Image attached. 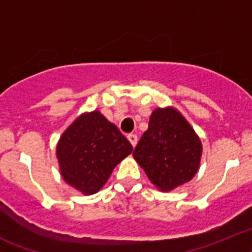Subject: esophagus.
Here are the masks:
<instances>
[{
  "instance_id": "obj_1",
  "label": "esophagus",
  "mask_w": 252,
  "mask_h": 252,
  "mask_svg": "<svg viewBox=\"0 0 252 252\" xmlns=\"http://www.w3.org/2000/svg\"><path fill=\"white\" fill-rule=\"evenodd\" d=\"M128 139H129V142L132 143L133 147H135V146H137V142H138V137H137V135H135V134H128Z\"/></svg>"
}]
</instances>
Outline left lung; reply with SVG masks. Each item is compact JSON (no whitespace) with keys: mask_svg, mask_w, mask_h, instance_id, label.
I'll use <instances>...</instances> for the list:
<instances>
[{"mask_svg":"<svg viewBox=\"0 0 252 252\" xmlns=\"http://www.w3.org/2000/svg\"><path fill=\"white\" fill-rule=\"evenodd\" d=\"M202 152V141L189 122L178 109L166 106L152 111L133 157L157 189L171 191L195 176Z\"/></svg>","mask_w":252,"mask_h":252,"instance_id":"left-lung-1","label":"left lung"}]
</instances>
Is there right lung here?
Returning a JSON list of instances; mask_svg holds the SVG:
<instances>
[{"label": "right lung", "mask_w": 252, "mask_h": 252, "mask_svg": "<svg viewBox=\"0 0 252 252\" xmlns=\"http://www.w3.org/2000/svg\"><path fill=\"white\" fill-rule=\"evenodd\" d=\"M133 147L99 110L86 111L69 124L57 143L61 176L85 195L99 191Z\"/></svg>", "instance_id": "right-lung-1"}]
</instances>
